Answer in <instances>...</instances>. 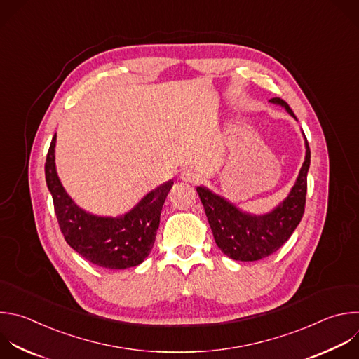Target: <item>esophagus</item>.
<instances>
[{
  "label": "esophagus",
  "instance_id": "esophagus-1",
  "mask_svg": "<svg viewBox=\"0 0 359 359\" xmlns=\"http://www.w3.org/2000/svg\"><path fill=\"white\" fill-rule=\"evenodd\" d=\"M180 177H182V180H184L187 183H197L200 180V175L196 170H193V169L182 170Z\"/></svg>",
  "mask_w": 359,
  "mask_h": 359
}]
</instances>
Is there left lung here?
<instances>
[{"label": "left lung", "mask_w": 359, "mask_h": 359, "mask_svg": "<svg viewBox=\"0 0 359 359\" xmlns=\"http://www.w3.org/2000/svg\"><path fill=\"white\" fill-rule=\"evenodd\" d=\"M271 102L285 107L296 118L289 104L282 98L275 97ZM309 168L310 148L306 140V158L289 196L271 212L262 215L243 212L224 197L198 186L197 193L217 247L228 258L243 262L259 261L275 254L289 240L304 214Z\"/></svg>", "instance_id": "8db88e82"}]
</instances>
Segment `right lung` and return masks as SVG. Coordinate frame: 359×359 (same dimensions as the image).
<instances>
[{
	"instance_id": "right-lung-1",
	"label": "right lung",
	"mask_w": 359,
	"mask_h": 359,
	"mask_svg": "<svg viewBox=\"0 0 359 359\" xmlns=\"http://www.w3.org/2000/svg\"><path fill=\"white\" fill-rule=\"evenodd\" d=\"M56 135L52 138L46 163V184L66 243L88 262L105 269L137 266L151 254L161 211L173 180L148 193L121 217H98L81 210L63 189L55 166Z\"/></svg>"
}]
</instances>
